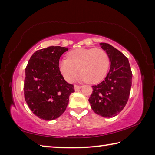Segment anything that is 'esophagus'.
I'll return each mask as SVG.
<instances>
[{
  "label": "esophagus",
  "mask_w": 155,
  "mask_h": 155,
  "mask_svg": "<svg viewBox=\"0 0 155 155\" xmlns=\"http://www.w3.org/2000/svg\"><path fill=\"white\" fill-rule=\"evenodd\" d=\"M74 90L75 91H78V90H80L81 88V85H74Z\"/></svg>",
  "instance_id": "34e87169"
}]
</instances>
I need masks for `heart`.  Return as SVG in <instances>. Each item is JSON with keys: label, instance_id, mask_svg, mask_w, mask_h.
Returning a JSON list of instances; mask_svg holds the SVG:
<instances>
[{"label": "heart", "instance_id": "heart-1", "mask_svg": "<svg viewBox=\"0 0 155 155\" xmlns=\"http://www.w3.org/2000/svg\"><path fill=\"white\" fill-rule=\"evenodd\" d=\"M109 59L103 49L77 48L69 52L68 59L59 61L62 75L68 82H72L78 74L90 83H96L105 77Z\"/></svg>", "mask_w": 155, "mask_h": 155}]
</instances>
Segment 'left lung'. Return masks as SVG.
Wrapping results in <instances>:
<instances>
[{
	"label": "left lung",
	"mask_w": 155,
	"mask_h": 155,
	"mask_svg": "<svg viewBox=\"0 0 155 155\" xmlns=\"http://www.w3.org/2000/svg\"><path fill=\"white\" fill-rule=\"evenodd\" d=\"M100 46L108 54L111 65L104 81L92 86L93 91L89 102L96 114L112 117L127 104L133 75L128 59L121 52L107 43H101Z\"/></svg>",
	"instance_id": "obj_1"
}]
</instances>
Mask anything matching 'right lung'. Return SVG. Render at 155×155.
<instances>
[{"label": "right lung", "mask_w": 155, "mask_h": 155, "mask_svg": "<svg viewBox=\"0 0 155 155\" xmlns=\"http://www.w3.org/2000/svg\"><path fill=\"white\" fill-rule=\"evenodd\" d=\"M68 48L49 46L34 52L25 69V98L34 114L53 120L61 115L69 103L74 85L67 83L59 70V59Z\"/></svg>", "instance_id": "obj_1"}]
</instances>
